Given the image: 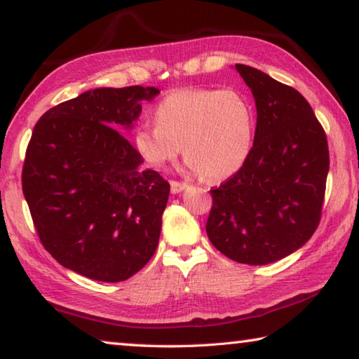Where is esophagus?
Listing matches in <instances>:
<instances>
[{"label": "esophagus", "instance_id": "obj_1", "mask_svg": "<svg viewBox=\"0 0 359 359\" xmlns=\"http://www.w3.org/2000/svg\"><path fill=\"white\" fill-rule=\"evenodd\" d=\"M187 188V184L185 182H177V180H171V191L174 194H177L180 191H184Z\"/></svg>", "mask_w": 359, "mask_h": 359}]
</instances>
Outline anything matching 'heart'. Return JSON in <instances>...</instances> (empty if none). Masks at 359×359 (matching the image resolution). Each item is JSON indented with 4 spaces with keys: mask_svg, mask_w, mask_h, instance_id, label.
<instances>
[{
    "mask_svg": "<svg viewBox=\"0 0 359 359\" xmlns=\"http://www.w3.org/2000/svg\"><path fill=\"white\" fill-rule=\"evenodd\" d=\"M154 121L135 135L137 151L151 168L174 161L184 145L188 168L220 182L238 174L250 158L255 112L236 90H172L155 106Z\"/></svg>",
    "mask_w": 359,
    "mask_h": 359,
    "instance_id": "heart-1",
    "label": "heart"
}]
</instances>
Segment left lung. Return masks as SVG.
I'll use <instances>...</instances> for the list:
<instances>
[{
  "instance_id": "1",
  "label": "left lung",
  "mask_w": 359,
  "mask_h": 359,
  "mask_svg": "<svg viewBox=\"0 0 359 359\" xmlns=\"http://www.w3.org/2000/svg\"><path fill=\"white\" fill-rule=\"evenodd\" d=\"M257 106L253 149L244 168L210 190L209 241L224 257L261 266L312 238L323 205L330 150L307 100L266 72L236 65Z\"/></svg>"
}]
</instances>
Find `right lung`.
I'll list each match as a JSON object with an SVG mask.
<instances>
[{"instance_id": "1", "label": "right lung", "mask_w": 359, "mask_h": 359, "mask_svg": "<svg viewBox=\"0 0 359 359\" xmlns=\"http://www.w3.org/2000/svg\"><path fill=\"white\" fill-rule=\"evenodd\" d=\"M155 87L95 88L48 109L36 123L22 188L46 250L66 269L123 282L158 247L169 184L142 169L121 133Z\"/></svg>"}]
</instances>
